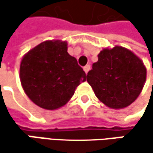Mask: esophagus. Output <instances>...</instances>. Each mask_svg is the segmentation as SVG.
Returning a JSON list of instances; mask_svg holds the SVG:
<instances>
[{
    "label": "esophagus",
    "mask_w": 153,
    "mask_h": 153,
    "mask_svg": "<svg viewBox=\"0 0 153 153\" xmlns=\"http://www.w3.org/2000/svg\"><path fill=\"white\" fill-rule=\"evenodd\" d=\"M83 70H84V72H85L86 74H88V72L90 70V65H85V66L83 67Z\"/></svg>",
    "instance_id": "esophagus-1"
}]
</instances>
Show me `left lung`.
Instances as JSON below:
<instances>
[{
	"mask_svg": "<svg viewBox=\"0 0 153 153\" xmlns=\"http://www.w3.org/2000/svg\"><path fill=\"white\" fill-rule=\"evenodd\" d=\"M145 79L143 61L131 50L120 46L104 48L87 75L97 97L112 109L130 105L140 95Z\"/></svg>",
	"mask_w": 153,
	"mask_h": 153,
	"instance_id": "8db88e82",
	"label": "left lung"
}]
</instances>
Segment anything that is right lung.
<instances>
[{"label":"right lung","mask_w":153,"mask_h":153,"mask_svg":"<svg viewBox=\"0 0 153 153\" xmlns=\"http://www.w3.org/2000/svg\"><path fill=\"white\" fill-rule=\"evenodd\" d=\"M20 80L27 97L38 106L56 110L64 106L86 74L67 52V42L46 41L29 50L20 64Z\"/></svg>","instance_id":"obj_1"}]
</instances>
